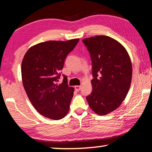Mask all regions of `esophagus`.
<instances>
[{
  "mask_svg": "<svg viewBox=\"0 0 152 152\" xmlns=\"http://www.w3.org/2000/svg\"><path fill=\"white\" fill-rule=\"evenodd\" d=\"M74 88H75L76 91H79L81 89V86H74Z\"/></svg>",
  "mask_w": 152,
  "mask_h": 152,
  "instance_id": "obj_1",
  "label": "esophagus"
}]
</instances>
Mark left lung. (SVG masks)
Listing matches in <instances>:
<instances>
[{
    "label": "left lung",
    "mask_w": 152,
    "mask_h": 152,
    "mask_svg": "<svg viewBox=\"0 0 152 152\" xmlns=\"http://www.w3.org/2000/svg\"><path fill=\"white\" fill-rule=\"evenodd\" d=\"M92 60V93L86 96L89 107L99 115H105L119 107L129 90L132 64L121 43L106 35L86 38Z\"/></svg>",
    "instance_id": "1"
}]
</instances>
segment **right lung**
Segmentation results:
<instances>
[{"label": "right lung", "mask_w": 152, "mask_h": 152, "mask_svg": "<svg viewBox=\"0 0 152 152\" xmlns=\"http://www.w3.org/2000/svg\"><path fill=\"white\" fill-rule=\"evenodd\" d=\"M79 39L48 41L31 47L21 64L25 91L35 109L41 115L53 120L61 119L70 109L74 88L68 85L67 77L58 84L66 56Z\"/></svg>", "instance_id": "add662e5"}]
</instances>
